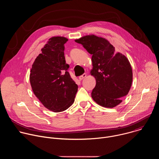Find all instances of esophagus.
<instances>
[{"label":"esophagus","instance_id":"1","mask_svg":"<svg viewBox=\"0 0 159 159\" xmlns=\"http://www.w3.org/2000/svg\"><path fill=\"white\" fill-rule=\"evenodd\" d=\"M86 76H87V74H84L83 75H80V76L79 77V80H83L84 78H85V77H86Z\"/></svg>","mask_w":159,"mask_h":159}]
</instances>
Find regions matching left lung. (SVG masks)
Instances as JSON below:
<instances>
[{"label": "left lung", "instance_id": "left-lung-1", "mask_svg": "<svg viewBox=\"0 0 159 159\" xmlns=\"http://www.w3.org/2000/svg\"><path fill=\"white\" fill-rule=\"evenodd\" d=\"M92 55L93 69L90 74L96 80L91 97L99 105L115 107L122 102L130 90L133 72L126 56L115 53V47L106 39L90 34L75 40Z\"/></svg>", "mask_w": 159, "mask_h": 159}]
</instances>
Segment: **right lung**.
<instances>
[{
  "label": "right lung",
  "instance_id": "1",
  "mask_svg": "<svg viewBox=\"0 0 159 159\" xmlns=\"http://www.w3.org/2000/svg\"><path fill=\"white\" fill-rule=\"evenodd\" d=\"M68 39L53 36L32 65L30 80L33 93L48 109L61 112L74 102L78 85L71 78L64 56Z\"/></svg>",
  "mask_w": 159,
  "mask_h": 159
}]
</instances>
